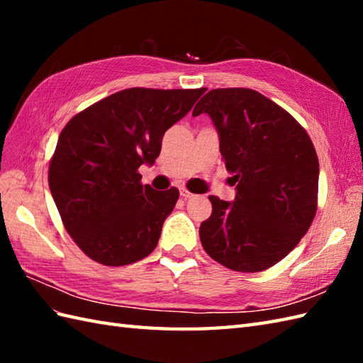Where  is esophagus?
Wrapping results in <instances>:
<instances>
[{"label": "esophagus", "instance_id": "34e87169", "mask_svg": "<svg viewBox=\"0 0 363 363\" xmlns=\"http://www.w3.org/2000/svg\"><path fill=\"white\" fill-rule=\"evenodd\" d=\"M181 196H182L184 199H189V198L194 196V194H190V191L186 190V189H181Z\"/></svg>", "mask_w": 363, "mask_h": 363}]
</instances>
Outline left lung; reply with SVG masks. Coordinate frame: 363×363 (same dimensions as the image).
<instances>
[{
    "label": "left lung",
    "mask_w": 363,
    "mask_h": 363,
    "mask_svg": "<svg viewBox=\"0 0 363 363\" xmlns=\"http://www.w3.org/2000/svg\"><path fill=\"white\" fill-rule=\"evenodd\" d=\"M207 113L235 186L233 203L211 195L199 226L204 251L234 272L276 265L309 230L318 199L320 165L306 129L256 90L215 89L194 117Z\"/></svg>",
    "instance_id": "left-lung-1"
}]
</instances>
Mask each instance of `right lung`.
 Listing matches in <instances>:
<instances>
[{
	"mask_svg": "<svg viewBox=\"0 0 363 363\" xmlns=\"http://www.w3.org/2000/svg\"><path fill=\"white\" fill-rule=\"evenodd\" d=\"M206 89L117 91L76 113L59 135L48 184L67 233L91 260L134 264L157 246L179 190L143 186L162 137L186 117Z\"/></svg>",
	"mask_w": 363,
	"mask_h": 363,
	"instance_id": "obj_1",
	"label": "right lung"
}]
</instances>
